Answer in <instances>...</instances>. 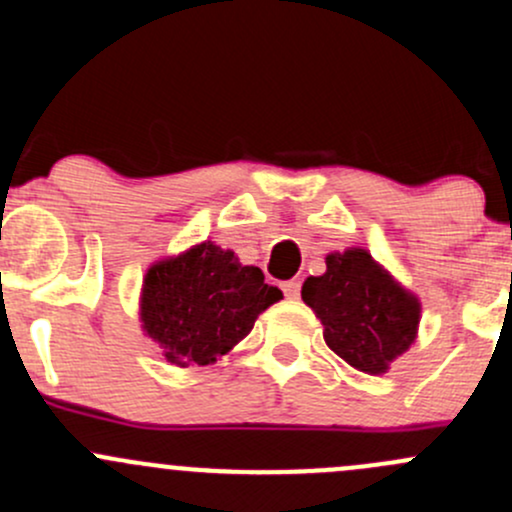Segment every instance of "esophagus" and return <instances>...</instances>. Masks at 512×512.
<instances>
[{
    "label": "esophagus",
    "instance_id": "obj_1",
    "mask_svg": "<svg viewBox=\"0 0 512 512\" xmlns=\"http://www.w3.org/2000/svg\"><path fill=\"white\" fill-rule=\"evenodd\" d=\"M280 290H283V295L288 300H298L300 298V280H285V283H280Z\"/></svg>",
    "mask_w": 512,
    "mask_h": 512
}]
</instances>
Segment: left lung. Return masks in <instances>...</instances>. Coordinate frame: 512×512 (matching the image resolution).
<instances>
[{
  "mask_svg": "<svg viewBox=\"0 0 512 512\" xmlns=\"http://www.w3.org/2000/svg\"><path fill=\"white\" fill-rule=\"evenodd\" d=\"M302 300L324 327V342L349 366L386 373L410 349L420 302L364 249L327 256V271L302 283Z\"/></svg>",
  "mask_w": 512,
  "mask_h": 512,
  "instance_id": "1",
  "label": "left lung"
}]
</instances>
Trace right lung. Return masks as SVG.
<instances>
[{"instance_id": "right-lung-1", "label": "right lung", "mask_w": 512, "mask_h": 512, "mask_svg": "<svg viewBox=\"0 0 512 512\" xmlns=\"http://www.w3.org/2000/svg\"><path fill=\"white\" fill-rule=\"evenodd\" d=\"M280 298L261 268L241 266L234 251L205 241L148 268L141 322L170 364L207 366L234 349Z\"/></svg>"}]
</instances>
